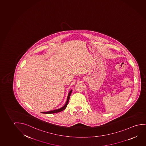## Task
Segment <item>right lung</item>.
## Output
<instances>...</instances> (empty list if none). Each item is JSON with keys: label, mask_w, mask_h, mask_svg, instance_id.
<instances>
[{"label": "right lung", "mask_w": 146, "mask_h": 146, "mask_svg": "<svg viewBox=\"0 0 146 146\" xmlns=\"http://www.w3.org/2000/svg\"><path fill=\"white\" fill-rule=\"evenodd\" d=\"M72 90H71V91L69 92V94H68V96L67 102H66L65 104L64 105L63 107L60 108L59 109L56 110H51V111H47V112H42V113H46V114H50V113H57V112H61L62 111H63V110H64L66 108V107H67V106L68 104V102H69V99H70V95H71V94L72 93Z\"/></svg>", "instance_id": "add662e5"}]
</instances>
